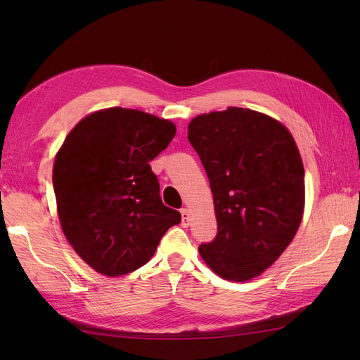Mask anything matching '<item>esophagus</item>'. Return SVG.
<instances>
[{"mask_svg": "<svg viewBox=\"0 0 360 360\" xmlns=\"http://www.w3.org/2000/svg\"><path fill=\"white\" fill-rule=\"evenodd\" d=\"M181 218H182V226L187 227L190 224V212L187 209L181 210Z\"/></svg>", "mask_w": 360, "mask_h": 360, "instance_id": "1", "label": "esophagus"}]
</instances>
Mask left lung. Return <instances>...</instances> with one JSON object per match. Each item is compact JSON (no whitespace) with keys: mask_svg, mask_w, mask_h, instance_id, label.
I'll list each match as a JSON object with an SVG mask.
<instances>
[{"mask_svg":"<svg viewBox=\"0 0 360 360\" xmlns=\"http://www.w3.org/2000/svg\"><path fill=\"white\" fill-rule=\"evenodd\" d=\"M188 141L209 176L217 238L198 248L229 281H249L272 266L294 240L304 212V168L280 120L249 108L200 114Z\"/></svg>","mask_w":360,"mask_h":360,"instance_id":"obj_1","label":"left lung"}]
</instances>
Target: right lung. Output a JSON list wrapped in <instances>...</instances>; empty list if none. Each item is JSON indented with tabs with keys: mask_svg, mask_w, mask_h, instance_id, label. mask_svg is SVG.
<instances>
[{
	"mask_svg": "<svg viewBox=\"0 0 360 360\" xmlns=\"http://www.w3.org/2000/svg\"><path fill=\"white\" fill-rule=\"evenodd\" d=\"M176 134L167 119L139 110H98L66 136L53 160L60 226L91 269L120 277L155 255L181 213L165 207L151 172Z\"/></svg>",
	"mask_w": 360,
	"mask_h": 360,
	"instance_id": "obj_1",
	"label": "right lung"
}]
</instances>
